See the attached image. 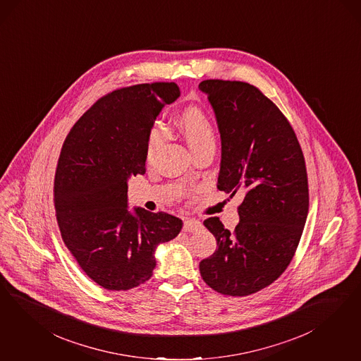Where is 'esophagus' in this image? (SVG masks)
<instances>
[{"label":"esophagus","instance_id":"esophagus-1","mask_svg":"<svg viewBox=\"0 0 361 361\" xmlns=\"http://www.w3.org/2000/svg\"><path fill=\"white\" fill-rule=\"evenodd\" d=\"M200 228H202V223L200 221H195V219H190V218L185 219L183 231H186V233H195V231H198Z\"/></svg>","mask_w":361,"mask_h":361}]
</instances>
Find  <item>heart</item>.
I'll list each match as a JSON object with an SVG mask.
<instances>
[{
  "instance_id": "obj_1",
  "label": "heart",
  "mask_w": 361,
  "mask_h": 361,
  "mask_svg": "<svg viewBox=\"0 0 361 361\" xmlns=\"http://www.w3.org/2000/svg\"><path fill=\"white\" fill-rule=\"evenodd\" d=\"M179 131L186 140L192 152H199L206 147H215V131L202 111L197 109H188L176 119ZM164 142V131L161 126H154L150 130L147 140V161L152 162L157 152L162 147Z\"/></svg>"
}]
</instances>
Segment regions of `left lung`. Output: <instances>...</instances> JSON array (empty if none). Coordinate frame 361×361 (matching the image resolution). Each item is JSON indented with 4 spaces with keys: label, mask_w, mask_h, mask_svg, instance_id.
I'll return each mask as SVG.
<instances>
[{
    "label": "left lung",
    "mask_w": 361,
    "mask_h": 361,
    "mask_svg": "<svg viewBox=\"0 0 361 361\" xmlns=\"http://www.w3.org/2000/svg\"><path fill=\"white\" fill-rule=\"evenodd\" d=\"M199 90L221 133L216 187L230 197L245 192L233 233L216 216L203 221L218 248L199 271L221 295L247 296L279 278L300 242L310 206L305 161L287 118L255 86L207 80Z\"/></svg>",
    "instance_id": "1"
}]
</instances>
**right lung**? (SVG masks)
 I'll return each instance as SVG.
<instances>
[{
    "mask_svg": "<svg viewBox=\"0 0 361 361\" xmlns=\"http://www.w3.org/2000/svg\"><path fill=\"white\" fill-rule=\"evenodd\" d=\"M174 82L123 87L98 99L63 142L54 179L61 236L83 272L110 291L150 279L155 250L183 223L166 212L128 211V180L146 173L147 140Z\"/></svg>",
    "mask_w": 361,
    "mask_h": 361,
    "instance_id": "1",
    "label": "right lung"
}]
</instances>
